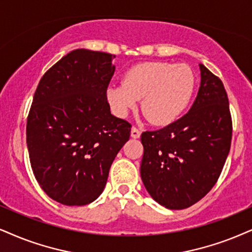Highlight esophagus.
Masks as SVG:
<instances>
[{
  "label": "esophagus",
  "mask_w": 252,
  "mask_h": 252,
  "mask_svg": "<svg viewBox=\"0 0 252 252\" xmlns=\"http://www.w3.org/2000/svg\"><path fill=\"white\" fill-rule=\"evenodd\" d=\"M130 135H131L132 138H139V137H141V131H139L137 128H135V126H132Z\"/></svg>",
  "instance_id": "obj_1"
}]
</instances>
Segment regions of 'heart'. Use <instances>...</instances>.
Returning a JSON list of instances; mask_svg holds the SVG:
<instances>
[{
  "instance_id": "heart-1",
  "label": "heart",
  "mask_w": 252,
  "mask_h": 252,
  "mask_svg": "<svg viewBox=\"0 0 252 252\" xmlns=\"http://www.w3.org/2000/svg\"><path fill=\"white\" fill-rule=\"evenodd\" d=\"M196 87L195 73L184 63H143L129 68L123 84L107 88V100L117 116L128 115L139 98L142 109L156 126L173 123L189 106Z\"/></svg>"
}]
</instances>
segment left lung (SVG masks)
I'll list each match as a JSON object with an SVG mask.
<instances>
[{
	"label": "left lung",
	"instance_id": "left-lung-1",
	"mask_svg": "<svg viewBox=\"0 0 252 252\" xmlns=\"http://www.w3.org/2000/svg\"><path fill=\"white\" fill-rule=\"evenodd\" d=\"M189 113L163 129L142 133L141 178L155 201L184 209L213 189L228 157L231 117L224 86L202 63Z\"/></svg>",
	"mask_w": 252,
	"mask_h": 252
}]
</instances>
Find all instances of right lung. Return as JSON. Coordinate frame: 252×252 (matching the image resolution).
Wrapping results in <instances>:
<instances>
[{"mask_svg": "<svg viewBox=\"0 0 252 252\" xmlns=\"http://www.w3.org/2000/svg\"><path fill=\"white\" fill-rule=\"evenodd\" d=\"M113 55L86 49L63 56L40 79L28 116L27 144L38 184L66 206L96 200L131 126L111 115Z\"/></svg>", "mask_w": 252, "mask_h": 252, "instance_id": "obj_1", "label": "right lung"}]
</instances>
